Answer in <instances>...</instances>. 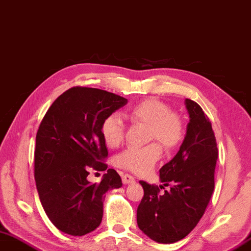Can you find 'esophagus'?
<instances>
[{
  "label": "esophagus",
  "instance_id": "1",
  "mask_svg": "<svg viewBox=\"0 0 251 251\" xmlns=\"http://www.w3.org/2000/svg\"><path fill=\"white\" fill-rule=\"evenodd\" d=\"M135 182V178L130 175H124L122 176V183L124 184H132Z\"/></svg>",
  "mask_w": 251,
  "mask_h": 251
}]
</instances>
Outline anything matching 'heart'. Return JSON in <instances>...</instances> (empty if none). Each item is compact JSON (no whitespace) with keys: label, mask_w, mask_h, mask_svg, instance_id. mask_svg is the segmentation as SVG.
Segmentation results:
<instances>
[{"label":"heart","mask_w":251,"mask_h":251,"mask_svg":"<svg viewBox=\"0 0 251 251\" xmlns=\"http://www.w3.org/2000/svg\"><path fill=\"white\" fill-rule=\"evenodd\" d=\"M127 117L133 122L148 126V139L160 142L166 150L177 147L185 135L183 119L159 100L140 101L129 110ZM100 133L107 146H119L125 139V125L121 117L117 114L107 116L101 124ZM161 151V146L155 142L143 147H129L116 157V163L136 175H145L159 160Z\"/></svg>","instance_id":"heart-1"}]
</instances>
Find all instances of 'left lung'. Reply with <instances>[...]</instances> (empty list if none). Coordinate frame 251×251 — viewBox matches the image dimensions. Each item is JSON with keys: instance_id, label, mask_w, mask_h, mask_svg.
Listing matches in <instances>:
<instances>
[{"instance_id": "8db88e82", "label": "left lung", "mask_w": 251, "mask_h": 251, "mask_svg": "<svg viewBox=\"0 0 251 251\" xmlns=\"http://www.w3.org/2000/svg\"><path fill=\"white\" fill-rule=\"evenodd\" d=\"M190 115L186 135L180 151L160 170L163 185L140 184L144 190L137 207L141 231L160 244L183 239L197 226L210 201L214 188L218 147L211 122L196 101L185 100Z\"/></svg>"}]
</instances>
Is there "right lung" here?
I'll return each instance as SVG.
<instances>
[{
    "mask_svg": "<svg viewBox=\"0 0 251 251\" xmlns=\"http://www.w3.org/2000/svg\"><path fill=\"white\" fill-rule=\"evenodd\" d=\"M127 103L100 89L75 86L55 100L35 137L34 178L45 213L59 231L83 236L100 226L103 201L121 177L104 162L108 156L100 133L107 116ZM92 167L107 170L100 183L86 178Z\"/></svg>",
    "mask_w": 251,
    "mask_h": 251,
    "instance_id": "obj_1",
    "label": "right lung"
}]
</instances>
